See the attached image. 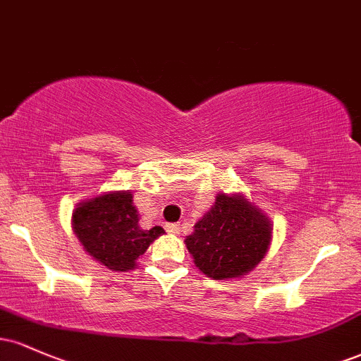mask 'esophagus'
Masks as SVG:
<instances>
[{"label": "esophagus", "mask_w": 361, "mask_h": 361, "mask_svg": "<svg viewBox=\"0 0 361 361\" xmlns=\"http://www.w3.org/2000/svg\"><path fill=\"white\" fill-rule=\"evenodd\" d=\"M166 231L169 234L176 235L180 234V226H178V224H166Z\"/></svg>", "instance_id": "34e87169"}]
</instances>
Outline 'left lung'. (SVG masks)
<instances>
[{"instance_id":"left-lung-1","label":"left lung","mask_w":361,"mask_h":361,"mask_svg":"<svg viewBox=\"0 0 361 361\" xmlns=\"http://www.w3.org/2000/svg\"><path fill=\"white\" fill-rule=\"evenodd\" d=\"M271 231L270 219L244 195L219 193L185 244L204 275L214 280L239 279L264 258Z\"/></svg>"}]
</instances>
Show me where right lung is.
<instances>
[{"label": "right lung", "mask_w": 361, "mask_h": 361, "mask_svg": "<svg viewBox=\"0 0 361 361\" xmlns=\"http://www.w3.org/2000/svg\"><path fill=\"white\" fill-rule=\"evenodd\" d=\"M128 190L102 193L81 202L73 212V231L82 250L111 271H128L137 267L135 259L164 234L159 226L140 229L139 212Z\"/></svg>", "instance_id": "right-lung-1"}]
</instances>
